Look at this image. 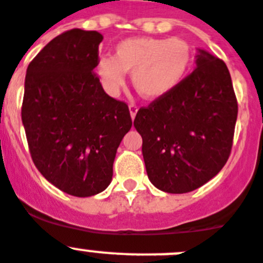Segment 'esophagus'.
I'll return each instance as SVG.
<instances>
[{
  "instance_id": "34e87169",
  "label": "esophagus",
  "mask_w": 263,
  "mask_h": 263,
  "mask_svg": "<svg viewBox=\"0 0 263 263\" xmlns=\"http://www.w3.org/2000/svg\"><path fill=\"white\" fill-rule=\"evenodd\" d=\"M128 108H129V114H131L132 120H134V119H135V117H136V114H137V106H135V105H129V106H128Z\"/></svg>"
}]
</instances>
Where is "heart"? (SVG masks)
<instances>
[{
  "label": "heart",
  "instance_id": "obj_1",
  "mask_svg": "<svg viewBox=\"0 0 263 263\" xmlns=\"http://www.w3.org/2000/svg\"><path fill=\"white\" fill-rule=\"evenodd\" d=\"M191 63L193 49L184 40L135 36L117 44L114 58H99L96 70L111 94L120 90L126 73L132 72V85L137 94L148 101H157L169 96L183 82Z\"/></svg>",
  "mask_w": 263,
  "mask_h": 263
}]
</instances>
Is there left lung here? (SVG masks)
Wrapping results in <instances>:
<instances>
[{"label":"left lung","mask_w":263,"mask_h":263,"mask_svg":"<svg viewBox=\"0 0 263 263\" xmlns=\"http://www.w3.org/2000/svg\"><path fill=\"white\" fill-rule=\"evenodd\" d=\"M195 64L176 90L140 108L134 120L149 181L169 194L190 193L214 178L233 141L237 101L228 68L202 48Z\"/></svg>","instance_id":"1"}]
</instances>
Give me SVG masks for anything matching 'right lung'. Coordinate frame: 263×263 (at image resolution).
Listing matches in <instances>:
<instances>
[{
  "mask_svg": "<svg viewBox=\"0 0 263 263\" xmlns=\"http://www.w3.org/2000/svg\"><path fill=\"white\" fill-rule=\"evenodd\" d=\"M102 40L73 28L52 39L26 72L22 123L32 161L49 183L79 198L107 189L132 127L128 106L106 94L94 74Z\"/></svg>",
  "mask_w": 263,
  "mask_h": 263,
  "instance_id": "obj_1",
  "label": "right lung"
}]
</instances>
